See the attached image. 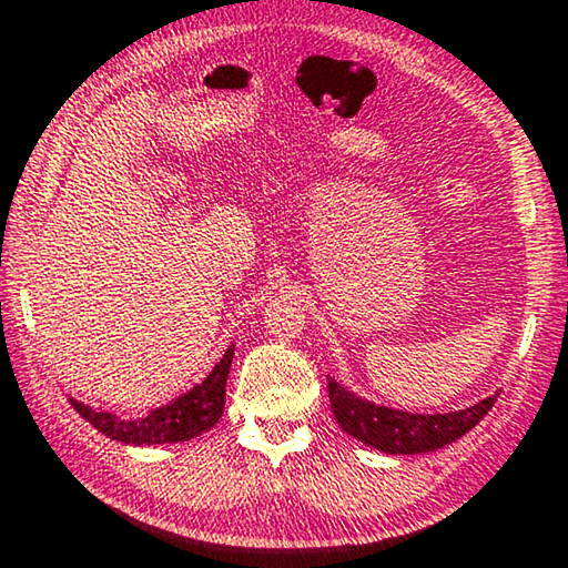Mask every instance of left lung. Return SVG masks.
Segmentation results:
<instances>
[{
  "label": "left lung",
  "mask_w": 568,
  "mask_h": 568,
  "mask_svg": "<svg viewBox=\"0 0 568 568\" xmlns=\"http://www.w3.org/2000/svg\"><path fill=\"white\" fill-rule=\"evenodd\" d=\"M498 394L500 392H495L473 407L457 412L419 414L368 402L328 376V399L338 427L346 435L356 437L358 443L386 455L435 453V449L455 443L493 409Z\"/></svg>",
  "instance_id": "left-lung-1"
}]
</instances>
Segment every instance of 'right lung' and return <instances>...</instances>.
<instances>
[{
	"instance_id": "1",
	"label": "right lung",
	"mask_w": 568,
	"mask_h": 568,
	"mask_svg": "<svg viewBox=\"0 0 568 568\" xmlns=\"http://www.w3.org/2000/svg\"><path fill=\"white\" fill-rule=\"evenodd\" d=\"M232 358H235V344H230L222 358L202 384H196L182 397L171 399L169 404L151 409L141 417H119L113 412L93 409L85 402L70 397L75 412L90 422L101 435L119 439L123 445H169L186 443V439L200 437L202 432H210L217 425L224 409V389H227V376Z\"/></svg>"
}]
</instances>
